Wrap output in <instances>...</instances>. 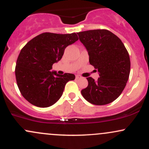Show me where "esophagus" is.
<instances>
[{
    "instance_id": "esophagus-1",
    "label": "esophagus",
    "mask_w": 149,
    "mask_h": 149,
    "mask_svg": "<svg viewBox=\"0 0 149 149\" xmlns=\"http://www.w3.org/2000/svg\"><path fill=\"white\" fill-rule=\"evenodd\" d=\"M76 79H80V78H82V77L80 76V75H76Z\"/></svg>"
}]
</instances>
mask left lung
Returning a JSON list of instances; mask_svg holds the SVG:
<instances>
[{"mask_svg":"<svg viewBox=\"0 0 149 149\" xmlns=\"http://www.w3.org/2000/svg\"><path fill=\"white\" fill-rule=\"evenodd\" d=\"M78 35L88 51L90 64L100 75L97 80L87 78L88 85L81 90L82 95L95 105L113 102L123 91L130 72V59L124 44L106 29L86 31Z\"/></svg>","mask_w":149,"mask_h":149,"instance_id":"obj_1","label":"left lung"}]
</instances>
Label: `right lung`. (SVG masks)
Masks as SVG:
<instances>
[{
  "mask_svg": "<svg viewBox=\"0 0 149 149\" xmlns=\"http://www.w3.org/2000/svg\"><path fill=\"white\" fill-rule=\"evenodd\" d=\"M78 40L76 33H43L22 49L17 60L15 76L20 92L29 103L45 108L60 99L66 83L74 80L75 75H59L50 70L53 64L61 59L65 48Z\"/></svg>",
  "mask_w": 149,
  "mask_h": 149,
  "instance_id": "right-lung-1",
  "label": "right lung"
}]
</instances>
